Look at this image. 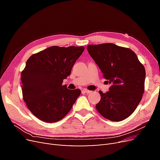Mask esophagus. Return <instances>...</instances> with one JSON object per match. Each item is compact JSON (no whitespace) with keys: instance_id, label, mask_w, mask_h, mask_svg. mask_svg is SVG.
Returning <instances> with one entry per match:
<instances>
[{"instance_id":"esophagus-1","label":"esophagus","mask_w":160,"mask_h":160,"mask_svg":"<svg viewBox=\"0 0 160 160\" xmlns=\"http://www.w3.org/2000/svg\"><path fill=\"white\" fill-rule=\"evenodd\" d=\"M83 92H84V93H90L91 91L88 90V89H83Z\"/></svg>"}]
</instances>
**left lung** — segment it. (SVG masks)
Here are the masks:
<instances>
[{"mask_svg":"<svg viewBox=\"0 0 160 160\" xmlns=\"http://www.w3.org/2000/svg\"><path fill=\"white\" fill-rule=\"evenodd\" d=\"M88 51L111 85L95 107L103 118L120 122L132 115L145 90L146 70L136 54L113 43L89 45Z\"/></svg>","mask_w":160,"mask_h":160,"instance_id":"8db88e82","label":"left lung"}]
</instances>
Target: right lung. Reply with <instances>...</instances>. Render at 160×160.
<instances>
[{
  "label": "right lung",
  "mask_w": 160,
  "mask_h": 160,
  "mask_svg": "<svg viewBox=\"0 0 160 160\" xmlns=\"http://www.w3.org/2000/svg\"><path fill=\"white\" fill-rule=\"evenodd\" d=\"M84 47L52 46L32 55L21 75L23 100L31 112L43 122L54 123L71 109L81 94L62 85Z\"/></svg>",
  "instance_id": "obj_1"
}]
</instances>
